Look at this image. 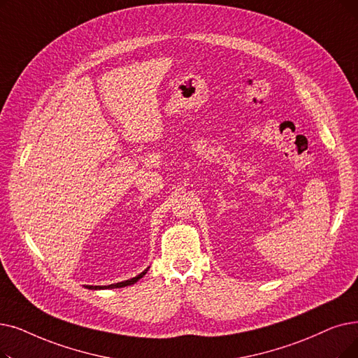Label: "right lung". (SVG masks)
I'll return each mask as SVG.
<instances>
[{"label":"right lung","mask_w":358,"mask_h":358,"mask_svg":"<svg viewBox=\"0 0 358 358\" xmlns=\"http://www.w3.org/2000/svg\"><path fill=\"white\" fill-rule=\"evenodd\" d=\"M148 271H149V268H146L142 273H138L137 276H134V278H131V279H127V281H122V282H117V284H111V285H85V287H86L87 289H106V288H122V287H129V285H133L134 282H137L141 278H143Z\"/></svg>","instance_id":"1"}]
</instances>
